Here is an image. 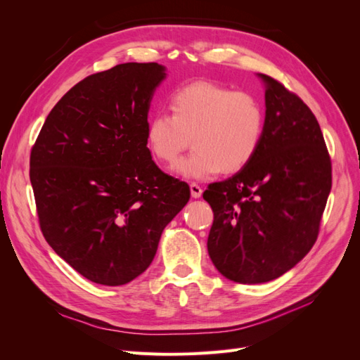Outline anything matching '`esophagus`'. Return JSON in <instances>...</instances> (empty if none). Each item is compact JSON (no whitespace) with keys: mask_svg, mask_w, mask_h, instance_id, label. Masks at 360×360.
I'll use <instances>...</instances> for the list:
<instances>
[{"mask_svg":"<svg viewBox=\"0 0 360 360\" xmlns=\"http://www.w3.org/2000/svg\"><path fill=\"white\" fill-rule=\"evenodd\" d=\"M191 195H192L193 198H200V197H201V195H202V189H201L200 184L191 183Z\"/></svg>","mask_w":360,"mask_h":360,"instance_id":"esophagus-1","label":"esophagus"}]
</instances>
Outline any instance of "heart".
<instances>
[{
    "label": "heart",
    "instance_id": "1",
    "mask_svg": "<svg viewBox=\"0 0 360 360\" xmlns=\"http://www.w3.org/2000/svg\"><path fill=\"white\" fill-rule=\"evenodd\" d=\"M171 115L148 120L146 143L163 165L172 168L192 141L193 153L179 165L186 179L237 172L257 153L264 134V110L254 94L198 81L169 97Z\"/></svg>",
    "mask_w": 360,
    "mask_h": 360
}]
</instances>
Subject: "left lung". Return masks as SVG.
<instances>
[{"instance_id":"left-lung-1","label":"left lung","mask_w":360,"mask_h":360,"mask_svg":"<svg viewBox=\"0 0 360 360\" xmlns=\"http://www.w3.org/2000/svg\"><path fill=\"white\" fill-rule=\"evenodd\" d=\"M264 134L255 156L202 193L213 210L207 249L238 284H261L292 269L317 240L332 188L320 124L297 94L267 75Z\"/></svg>"}]
</instances>
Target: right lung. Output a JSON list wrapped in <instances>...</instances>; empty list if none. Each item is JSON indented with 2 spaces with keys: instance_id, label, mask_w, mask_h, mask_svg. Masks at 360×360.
<instances>
[{
  "instance_id": "right-lung-1",
  "label": "right lung",
  "mask_w": 360,
  "mask_h": 360,
  "mask_svg": "<svg viewBox=\"0 0 360 360\" xmlns=\"http://www.w3.org/2000/svg\"><path fill=\"white\" fill-rule=\"evenodd\" d=\"M158 63L86 76L46 117L30 156L41 233L78 274L124 285L153 261L163 228L191 198L159 169L146 143Z\"/></svg>"
}]
</instances>
